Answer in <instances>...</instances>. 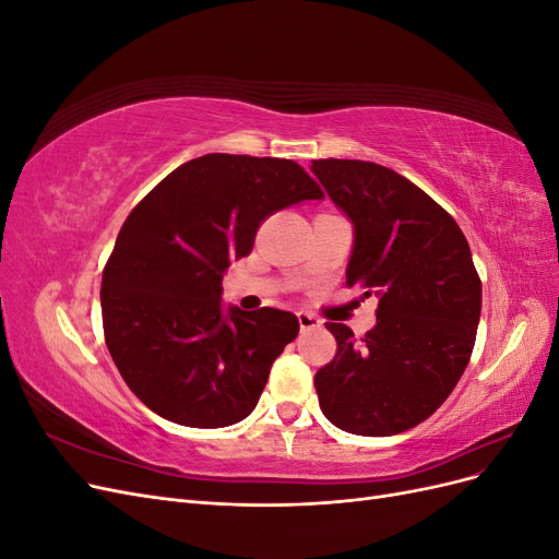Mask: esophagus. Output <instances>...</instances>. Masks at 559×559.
<instances>
[{"label": "esophagus", "instance_id": "1", "mask_svg": "<svg viewBox=\"0 0 559 559\" xmlns=\"http://www.w3.org/2000/svg\"><path fill=\"white\" fill-rule=\"evenodd\" d=\"M298 324H300V331H312V329H317L321 324V321L314 314L300 310L298 312Z\"/></svg>", "mask_w": 559, "mask_h": 559}]
</instances>
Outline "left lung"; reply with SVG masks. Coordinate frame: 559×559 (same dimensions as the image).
<instances>
[{"instance_id":"1","label":"left lung","mask_w":559,"mask_h":559,"mask_svg":"<svg viewBox=\"0 0 559 559\" xmlns=\"http://www.w3.org/2000/svg\"><path fill=\"white\" fill-rule=\"evenodd\" d=\"M310 170L354 228L347 286L378 296L361 341L329 321L337 352L317 370L321 413L357 436H394L438 411L471 359L483 284L454 218L403 175L366 160Z\"/></svg>"}]
</instances>
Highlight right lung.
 Returning <instances> with one entry per match:
<instances>
[{
    "label": "right lung",
    "mask_w": 559,
    "mask_h": 559,
    "mask_svg": "<svg viewBox=\"0 0 559 559\" xmlns=\"http://www.w3.org/2000/svg\"><path fill=\"white\" fill-rule=\"evenodd\" d=\"M294 160L207 154L179 165L130 212L103 273L111 359L146 408L183 427L245 419L298 335L292 312L224 308L222 280L263 218L321 200Z\"/></svg>",
    "instance_id": "right-lung-1"
}]
</instances>
